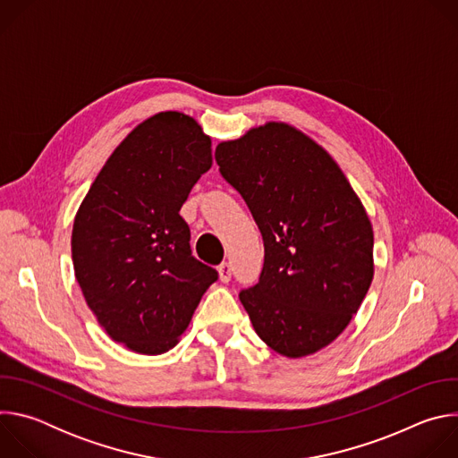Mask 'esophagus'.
<instances>
[{
    "instance_id": "1",
    "label": "esophagus",
    "mask_w": 458,
    "mask_h": 458,
    "mask_svg": "<svg viewBox=\"0 0 458 458\" xmlns=\"http://www.w3.org/2000/svg\"><path fill=\"white\" fill-rule=\"evenodd\" d=\"M217 272H219V279L223 283H228L232 279V265L230 263H221L217 267Z\"/></svg>"
}]
</instances>
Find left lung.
<instances>
[{
  "label": "left lung",
  "instance_id": "8db88e82",
  "mask_svg": "<svg viewBox=\"0 0 458 458\" xmlns=\"http://www.w3.org/2000/svg\"><path fill=\"white\" fill-rule=\"evenodd\" d=\"M265 242L259 283L239 293L255 334L301 359L334 343L373 281V228L334 157L270 121L216 148Z\"/></svg>",
  "mask_w": 458,
  "mask_h": 458
}]
</instances>
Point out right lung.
Wrapping results in <instances>:
<instances>
[{
	"label": "right lung",
	"mask_w": 458,
	"mask_h": 458,
	"mask_svg": "<svg viewBox=\"0 0 458 458\" xmlns=\"http://www.w3.org/2000/svg\"><path fill=\"white\" fill-rule=\"evenodd\" d=\"M212 166V140L182 112H159L106 159L76 214L72 263L112 341L143 355L179 343L217 272L195 259L179 216Z\"/></svg>",
	"instance_id": "right-lung-1"
}]
</instances>
